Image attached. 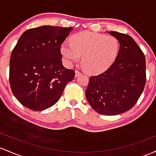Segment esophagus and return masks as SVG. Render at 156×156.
<instances>
[{
  "label": "esophagus",
  "mask_w": 156,
  "mask_h": 156,
  "mask_svg": "<svg viewBox=\"0 0 156 156\" xmlns=\"http://www.w3.org/2000/svg\"><path fill=\"white\" fill-rule=\"evenodd\" d=\"M80 75H82V73L80 72V71H78V70H76V71H75V76L77 77V76H80Z\"/></svg>",
  "instance_id": "obj_1"
}]
</instances>
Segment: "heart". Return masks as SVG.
I'll return each instance as SVG.
<instances>
[{"label":"heart","instance_id":"heart-1","mask_svg":"<svg viewBox=\"0 0 156 156\" xmlns=\"http://www.w3.org/2000/svg\"><path fill=\"white\" fill-rule=\"evenodd\" d=\"M71 43L64 42L61 53L68 64L78 62L82 55L84 69L92 73L106 71L116 59L119 43L113 36L85 31L71 38Z\"/></svg>","mask_w":156,"mask_h":156}]
</instances>
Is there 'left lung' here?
I'll return each instance as SVG.
<instances>
[{
	"label": "left lung",
	"instance_id": "8db88e82",
	"mask_svg": "<svg viewBox=\"0 0 156 156\" xmlns=\"http://www.w3.org/2000/svg\"><path fill=\"white\" fill-rule=\"evenodd\" d=\"M107 32L119 40L118 55L105 72L90 76L85 95L94 111L114 116L130 110L142 94L146 83V61L130 36L117 31Z\"/></svg>",
	"mask_w": 156,
	"mask_h": 156
}]
</instances>
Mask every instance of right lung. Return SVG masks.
Instances as JSON below:
<instances>
[{
    "label": "right lung",
    "mask_w": 156,
    "mask_h": 156,
    "mask_svg": "<svg viewBox=\"0 0 156 156\" xmlns=\"http://www.w3.org/2000/svg\"><path fill=\"white\" fill-rule=\"evenodd\" d=\"M73 28L43 26L19 38L9 61L12 94L23 106L44 111L58 101L75 72L62 62L61 45Z\"/></svg>",
    "instance_id": "obj_1"
}]
</instances>
